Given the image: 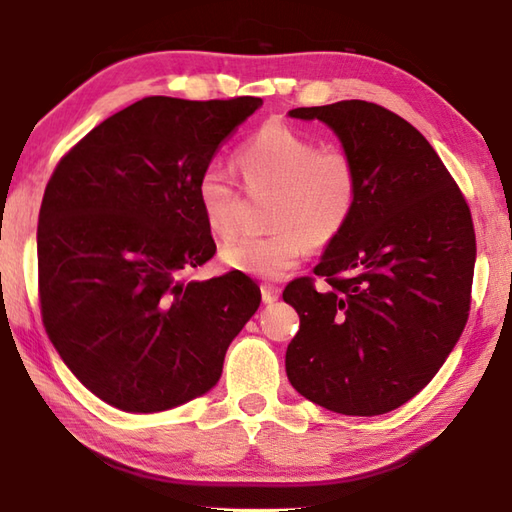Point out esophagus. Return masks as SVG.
Segmentation results:
<instances>
[{
    "label": "esophagus",
    "mask_w": 512,
    "mask_h": 512,
    "mask_svg": "<svg viewBox=\"0 0 512 512\" xmlns=\"http://www.w3.org/2000/svg\"><path fill=\"white\" fill-rule=\"evenodd\" d=\"M279 295H281V290H279L277 284H268V281H266V284H262V299H264V303L277 301Z\"/></svg>",
    "instance_id": "34e87169"
}]
</instances>
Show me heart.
<instances>
[{
  "instance_id": "heart-1",
  "label": "heart",
  "mask_w": 512,
  "mask_h": 512,
  "mask_svg": "<svg viewBox=\"0 0 512 512\" xmlns=\"http://www.w3.org/2000/svg\"><path fill=\"white\" fill-rule=\"evenodd\" d=\"M248 187L275 189L266 237H239L222 248V262L244 275L279 279L312 248L339 237L358 204L361 173L350 151L319 145L284 121H268L237 154ZM195 200L204 222L220 237L237 231L239 187L220 162L206 165L195 180Z\"/></svg>"
}]
</instances>
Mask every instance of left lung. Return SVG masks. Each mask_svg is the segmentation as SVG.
Instances as JSON below:
<instances>
[{"instance_id": "1", "label": "left lung", "mask_w": 512, "mask_h": 512, "mask_svg": "<svg viewBox=\"0 0 512 512\" xmlns=\"http://www.w3.org/2000/svg\"><path fill=\"white\" fill-rule=\"evenodd\" d=\"M341 138L361 173L345 231L292 279L299 314L286 374L301 396L345 416L405 405L438 374L469 319L475 228L458 182L416 127L367 101L297 107Z\"/></svg>"}]
</instances>
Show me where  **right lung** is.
<instances>
[{"label": "right lung", "mask_w": 512, "mask_h": 512, "mask_svg": "<svg viewBox=\"0 0 512 512\" xmlns=\"http://www.w3.org/2000/svg\"><path fill=\"white\" fill-rule=\"evenodd\" d=\"M262 103L147 96L54 167L37 228L43 328L107 405L151 413L202 396L257 312L262 295L239 270L187 273L215 255L195 180Z\"/></svg>", "instance_id": "1"}]
</instances>
